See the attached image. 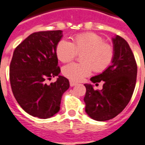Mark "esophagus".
I'll return each mask as SVG.
<instances>
[{
    "instance_id": "34e87169",
    "label": "esophagus",
    "mask_w": 145,
    "mask_h": 145,
    "mask_svg": "<svg viewBox=\"0 0 145 145\" xmlns=\"http://www.w3.org/2000/svg\"><path fill=\"white\" fill-rule=\"evenodd\" d=\"M76 85H77V84L76 83V82H73V81H70V86L71 87H74V86H75Z\"/></svg>"
}]
</instances>
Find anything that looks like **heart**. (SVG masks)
<instances>
[{
	"instance_id": "b5f03b06",
	"label": "heart",
	"mask_w": 145,
	"mask_h": 145,
	"mask_svg": "<svg viewBox=\"0 0 145 145\" xmlns=\"http://www.w3.org/2000/svg\"><path fill=\"white\" fill-rule=\"evenodd\" d=\"M78 53H82L80 57L82 63H69L62 69L63 74L74 82L82 81L93 69L97 73L106 70L114 60L115 51L102 36L92 32L76 35L72 42L63 39L56 47L57 57L63 63L72 60Z\"/></svg>"
}]
</instances>
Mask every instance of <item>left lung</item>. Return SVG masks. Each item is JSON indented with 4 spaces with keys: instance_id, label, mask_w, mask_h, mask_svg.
Instances as JSON below:
<instances>
[{
    "instance_id": "1",
    "label": "left lung",
    "mask_w": 145,
    "mask_h": 145,
    "mask_svg": "<svg viewBox=\"0 0 145 145\" xmlns=\"http://www.w3.org/2000/svg\"><path fill=\"white\" fill-rule=\"evenodd\" d=\"M112 40L115 54L111 65L91 78L93 83L104 81L103 89L94 90L91 84L84 85L86 112L97 121L111 120L120 114L131 100L137 82V62L130 46L119 35Z\"/></svg>"
}]
</instances>
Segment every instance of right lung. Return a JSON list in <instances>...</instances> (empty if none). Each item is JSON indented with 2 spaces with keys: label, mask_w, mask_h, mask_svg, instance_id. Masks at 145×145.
Masks as SVG:
<instances>
[{
  "label": "right lung",
  "mask_w": 145,
  "mask_h": 145,
  "mask_svg": "<svg viewBox=\"0 0 145 145\" xmlns=\"http://www.w3.org/2000/svg\"><path fill=\"white\" fill-rule=\"evenodd\" d=\"M62 37L61 30L35 32L14 51L9 67L11 87L18 104L31 116H54L59 110L63 93L69 89V80L59 75L56 54ZM56 76V82L46 84V79Z\"/></svg>",
  "instance_id": "obj_1"
}]
</instances>
